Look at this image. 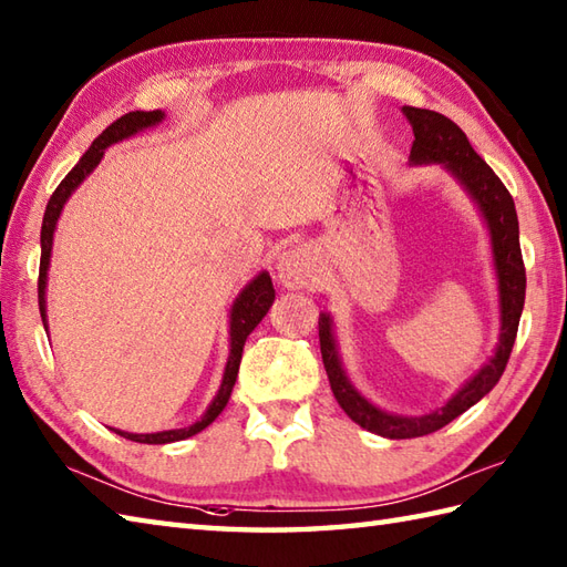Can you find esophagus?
<instances>
[{
  "label": "esophagus",
  "mask_w": 567,
  "mask_h": 567,
  "mask_svg": "<svg viewBox=\"0 0 567 567\" xmlns=\"http://www.w3.org/2000/svg\"><path fill=\"white\" fill-rule=\"evenodd\" d=\"M317 258L307 246H292L282 250L277 260V277L287 290H307L315 282Z\"/></svg>",
  "instance_id": "esophagus-1"
}]
</instances>
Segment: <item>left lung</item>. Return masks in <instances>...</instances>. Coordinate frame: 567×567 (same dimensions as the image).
<instances>
[{
  "mask_svg": "<svg viewBox=\"0 0 567 567\" xmlns=\"http://www.w3.org/2000/svg\"><path fill=\"white\" fill-rule=\"evenodd\" d=\"M402 112L414 131L409 165H441L465 189V195L473 199L480 216L485 219L492 246V265H495L497 275L499 343L495 348V355L436 412L424 416H402L384 412V409L372 404L368 396L355 390V384L343 370L339 343H336L333 336V319L327 311L319 315L321 358L336 402L341 404L343 412L358 426L384 439H416L439 431L445 424H451L455 416L467 412L470 406L477 404L495 388L504 368H507L526 295V270L519 248V219H516L514 199L507 187L502 185V179L492 173V167L473 151L467 136L449 116L431 110H416V106H402Z\"/></svg>",
  "mask_w": 567,
  "mask_h": 567,
  "instance_id": "8db88e82",
  "label": "left lung"
}]
</instances>
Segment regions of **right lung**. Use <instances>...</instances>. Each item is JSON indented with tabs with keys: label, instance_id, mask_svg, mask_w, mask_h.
I'll return each instance as SVG.
<instances>
[{
	"label": "right lung",
	"instance_id": "add662e5",
	"mask_svg": "<svg viewBox=\"0 0 567 567\" xmlns=\"http://www.w3.org/2000/svg\"><path fill=\"white\" fill-rule=\"evenodd\" d=\"M165 112L153 110V112H128L122 118H116L112 126H106L102 134L92 141L90 151L82 155L78 165L65 175L63 183L58 185L53 192V197L48 199V207L43 214V226H41V270H39V309H41V319L43 327L48 329V315H45V287H48V268H51V250H53V234L60 214H63V207L68 199L72 197L84 179H87L94 167H97L104 158V151L114 146L118 141H126L131 136L141 134V131L153 128L163 124ZM275 302V290H272V280L268 272H258L252 280L238 292L234 299L231 311H228V360L224 368V378L219 384V392L214 394V400L209 402L207 412H204L195 424H189L185 429H171V431H155V433H128L122 429H112L118 436H124L128 441L136 443H151V445H161V443H175V441H185L195 433L207 429L212 421L224 412V406L228 404V396L234 392V384L238 378V365H240V355H244V346L250 331L258 327L262 317L268 315V309Z\"/></svg>",
	"mask_w": 567,
	"mask_h": 567
}]
</instances>
